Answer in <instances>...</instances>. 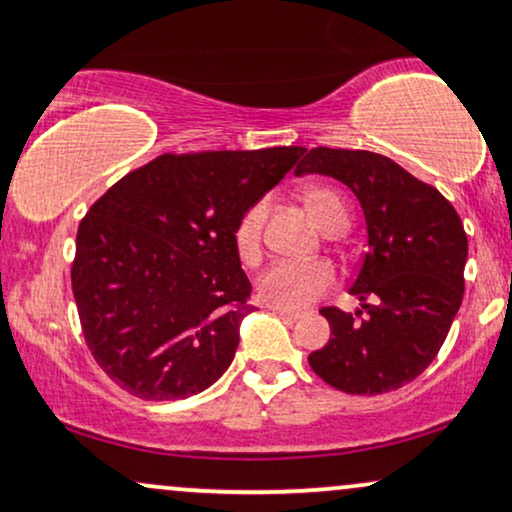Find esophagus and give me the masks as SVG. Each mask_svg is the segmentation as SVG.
Returning a JSON list of instances; mask_svg holds the SVG:
<instances>
[{
    "mask_svg": "<svg viewBox=\"0 0 512 512\" xmlns=\"http://www.w3.org/2000/svg\"><path fill=\"white\" fill-rule=\"evenodd\" d=\"M271 312L278 314L281 319H286V321H297L302 316L300 312H290V309H281V307H271Z\"/></svg>",
    "mask_w": 512,
    "mask_h": 512,
    "instance_id": "esophagus-1",
    "label": "esophagus"
}]
</instances>
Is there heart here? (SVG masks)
<instances>
[{
	"label": "heart",
	"mask_w": 512,
	"mask_h": 512,
	"mask_svg": "<svg viewBox=\"0 0 512 512\" xmlns=\"http://www.w3.org/2000/svg\"><path fill=\"white\" fill-rule=\"evenodd\" d=\"M307 208L321 226L333 217L347 215L345 200L338 191L312 186L304 191ZM267 217V200H255L234 226V248L238 260L255 267L262 260V229ZM335 267L328 260H281L264 271L257 293L271 307L304 309L333 288Z\"/></svg>",
	"instance_id": "obj_1"
}]
</instances>
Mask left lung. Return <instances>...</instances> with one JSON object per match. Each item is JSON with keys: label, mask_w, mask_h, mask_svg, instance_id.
<instances>
[{"label": "left lung", "mask_w": 512, "mask_h": 512, "mask_svg": "<svg viewBox=\"0 0 512 512\" xmlns=\"http://www.w3.org/2000/svg\"><path fill=\"white\" fill-rule=\"evenodd\" d=\"M312 172L354 191L368 250L349 288L361 309H321L333 338L309 354V366L347 394L399 390L432 364L463 302V222L435 186L380 153L319 146L295 170Z\"/></svg>", "instance_id": "left-lung-1"}]
</instances>
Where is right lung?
<instances>
[{
    "label": "right lung",
    "instance_id": "obj_1",
    "mask_svg": "<svg viewBox=\"0 0 512 512\" xmlns=\"http://www.w3.org/2000/svg\"><path fill=\"white\" fill-rule=\"evenodd\" d=\"M302 153H165L89 208L70 281L84 342L115 385L146 401L186 399L229 368L252 309L234 226Z\"/></svg>",
    "mask_w": 512,
    "mask_h": 512
}]
</instances>
